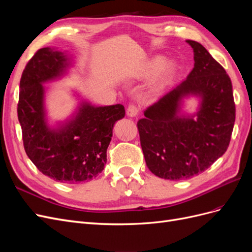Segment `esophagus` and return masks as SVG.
<instances>
[{"label": "esophagus", "mask_w": 252, "mask_h": 252, "mask_svg": "<svg viewBox=\"0 0 252 252\" xmlns=\"http://www.w3.org/2000/svg\"><path fill=\"white\" fill-rule=\"evenodd\" d=\"M139 112H140V108L136 105L131 104L128 106V108H127V116L128 117H131V118L136 117L139 114Z\"/></svg>", "instance_id": "1"}]
</instances>
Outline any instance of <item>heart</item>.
Segmentation results:
<instances>
[{
	"instance_id": "1",
	"label": "heart",
	"mask_w": 252,
	"mask_h": 252,
	"mask_svg": "<svg viewBox=\"0 0 252 252\" xmlns=\"http://www.w3.org/2000/svg\"><path fill=\"white\" fill-rule=\"evenodd\" d=\"M157 71L158 72L156 74L154 81V88L156 90H159L164 88L172 78L175 71V65L170 61L163 63L162 57H155L150 59L146 65L143 67L141 75L142 77H149V75L156 73Z\"/></svg>"
}]
</instances>
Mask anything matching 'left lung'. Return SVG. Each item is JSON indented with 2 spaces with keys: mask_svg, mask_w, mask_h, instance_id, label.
Segmentation results:
<instances>
[{
  "mask_svg": "<svg viewBox=\"0 0 252 252\" xmlns=\"http://www.w3.org/2000/svg\"><path fill=\"white\" fill-rule=\"evenodd\" d=\"M194 67L185 81L144 112L138 122L141 146L149 170L170 181L200 174L229 146L235 121L231 80L223 66L195 41ZM201 96L195 119L179 117L182 97Z\"/></svg>",
  "mask_w": 252,
  "mask_h": 252,
  "instance_id": "obj_1",
  "label": "left lung"
}]
</instances>
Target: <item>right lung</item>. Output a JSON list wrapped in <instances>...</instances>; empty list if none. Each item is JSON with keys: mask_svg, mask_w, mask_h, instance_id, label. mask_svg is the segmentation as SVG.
Wrapping results in <instances>:
<instances>
[{"mask_svg": "<svg viewBox=\"0 0 252 252\" xmlns=\"http://www.w3.org/2000/svg\"><path fill=\"white\" fill-rule=\"evenodd\" d=\"M62 52L37 50L23 70L18 118L26 155L43 174L67 184L97 177L107 162L112 127L125 116L121 104L94 107L83 104L73 120L56 130L48 128L42 83L62 74L67 66Z\"/></svg>", "mask_w": 252, "mask_h": 252, "instance_id": "right-lung-1", "label": "right lung"}]
</instances>
